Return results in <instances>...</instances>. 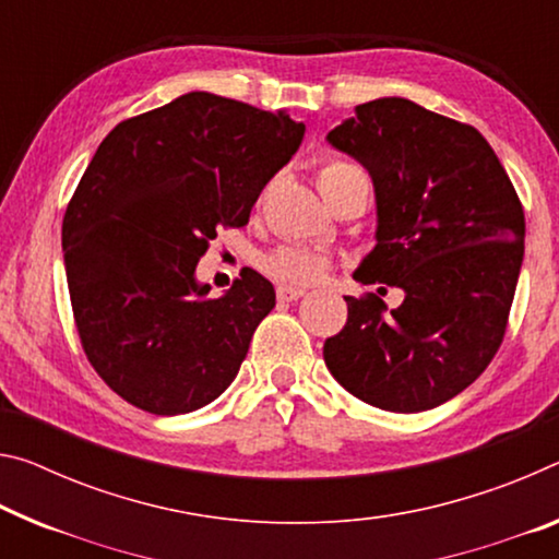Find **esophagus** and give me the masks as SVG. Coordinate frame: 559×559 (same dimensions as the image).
I'll use <instances>...</instances> for the list:
<instances>
[{
  "label": "esophagus",
  "instance_id": "34e87169",
  "mask_svg": "<svg viewBox=\"0 0 559 559\" xmlns=\"http://www.w3.org/2000/svg\"><path fill=\"white\" fill-rule=\"evenodd\" d=\"M276 296L278 300H298L306 296V288H298V286H278L276 288Z\"/></svg>",
  "mask_w": 559,
  "mask_h": 559
}]
</instances>
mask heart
Instances as JSON below:
<instances>
[{"mask_svg": "<svg viewBox=\"0 0 559 559\" xmlns=\"http://www.w3.org/2000/svg\"><path fill=\"white\" fill-rule=\"evenodd\" d=\"M356 168L348 162H341V158H331L321 166L318 171V186L335 179L345 171ZM263 271L283 283H294V286H311V283L323 281L331 271V259L323 251H316V248H304V246H281L276 251H271L261 261Z\"/></svg>", "mask_w": 559, "mask_h": 559, "instance_id": "obj_1", "label": "heart"}]
</instances>
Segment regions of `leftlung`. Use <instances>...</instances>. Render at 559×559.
Returning a JSON list of instances; mask_svg holds the SVG:
<instances>
[{"mask_svg":"<svg viewBox=\"0 0 559 559\" xmlns=\"http://www.w3.org/2000/svg\"><path fill=\"white\" fill-rule=\"evenodd\" d=\"M328 141L376 189L378 243L353 278L405 298L391 311L376 294L345 296L325 366L380 411H430L463 393L504 338L525 255L515 186L475 127L401 96L356 106Z\"/></svg>","mask_w":559,"mask_h":559,"instance_id":"left-lung-1","label":"left lung"}]
</instances>
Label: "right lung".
Returning <instances> with one entry per match:
<instances>
[{"instance_id":"add662e5","label":"right lung","mask_w":559,"mask_h":559,"mask_svg":"<svg viewBox=\"0 0 559 559\" xmlns=\"http://www.w3.org/2000/svg\"><path fill=\"white\" fill-rule=\"evenodd\" d=\"M304 134L286 111L191 92L117 123L96 148L67 206L61 251L79 341L123 401L181 415L234 383L276 290L243 269L209 298L197 263L221 226L248 224Z\"/></svg>"}]
</instances>
